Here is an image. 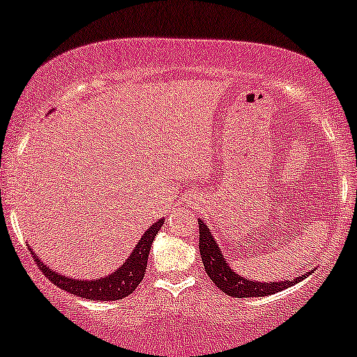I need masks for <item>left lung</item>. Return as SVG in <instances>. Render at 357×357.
I'll use <instances>...</instances> for the list:
<instances>
[{
    "instance_id": "obj_1",
    "label": "left lung",
    "mask_w": 357,
    "mask_h": 357,
    "mask_svg": "<svg viewBox=\"0 0 357 357\" xmlns=\"http://www.w3.org/2000/svg\"><path fill=\"white\" fill-rule=\"evenodd\" d=\"M199 227V254H202L203 266L205 271L213 281L215 287L222 289L229 296L234 298H250V296H268L273 293L281 291V289L293 287V284L300 283L301 280L308 276L310 273L296 276L295 280L287 281H273V283H266V281H254L248 280V278L241 276L230 268L227 262L225 256L222 254L220 248H218L217 241L211 236L210 229L203 220H198ZM313 271V269H312Z\"/></svg>"
}]
</instances>
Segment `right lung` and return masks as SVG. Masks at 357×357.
Wrapping results in <instances>:
<instances>
[{"label": "right lung", "instance_id": "obj_1", "mask_svg": "<svg viewBox=\"0 0 357 357\" xmlns=\"http://www.w3.org/2000/svg\"><path fill=\"white\" fill-rule=\"evenodd\" d=\"M164 218H160L155 223L146 230L142 238L137 242L135 249L128 256V259L116 268L115 271L108 276L100 278V280H74V278L64 276V274L52 271L44 261L38 259V254H35L32 248L30 252L33 254V259L37 262L38 268L42 273L52 281L59 288L64 291H69L70 295L81 296V298L96 300V301H115L128 296L130 293L135 291V288L142 283L144 274L147 269V259H149V250H151L152 242H154L155 234L159 232L162 227Z\"/></svg>", "mask_w": 357, "mask_h": 357}]
</instances>
